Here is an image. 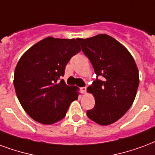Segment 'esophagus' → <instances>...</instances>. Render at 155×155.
Instances as JSON below:
<instances>
[{"mask_svg": "<svg viewBox=\"0 0 155 155\" xmlns=\"http://www.w3.org/2000/svg\"><path fill=\"white\" fill-rule=\"evenodd\" d=\"M81 92L82 93V94H85V93H86V87H81Z\"/></svg>", "mask_w": 155, "mask_h": 155, "instance_id": "obj_1", "label": "esophagus"}]
</instances>
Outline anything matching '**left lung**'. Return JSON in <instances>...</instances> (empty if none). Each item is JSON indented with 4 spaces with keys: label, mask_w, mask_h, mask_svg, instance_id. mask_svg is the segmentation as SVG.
<instances>
[{
    "label": "left lung",
    "mask_w": 155,
    "mask_h": 155,
    "mask_svg": "<svg viewBox=\"0 0 155 155\" xmlns=\"http://www.w3.org/2000/svg\"><path fill=\"white\" fill-rule=\"evenodd\" d=\"M82 51L89 58L97 76L87 88L95 106L87 111L89 119L101 126L114 123L132 105L138 89L139 71L134 58L124 46L107 34L78 38Z\"/></svg>",
    "instance_id": "obj_1"
}]
</instances>
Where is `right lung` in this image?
<instances>
[{"mask_svg": "<svg viewBox=\"0 0 155 155\" xmlns=\"http://www.w3.org/2000/svg\"><path fill=\"white\" fill-rule=\"evenodd\" d=\"M77 39L48 37L28 49L17 63V97L28 116L39 123L51 125L63 119L70 104L78 99L76 86L59 81L70 59L81 51Z\"/></svg>", "mask_w": 155, "mask_h": 155, "instance_id": "obj_1", "label": "right lung"}]
</instances>
